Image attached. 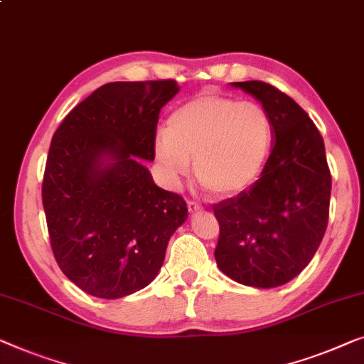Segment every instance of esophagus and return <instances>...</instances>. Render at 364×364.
Instances as JSON below:
<instances>
[{
  "instance_id": "34e87169",
  "label": "esophagus",
  "mask_w": 364,
  "mask_h": 364,
  "mask_svg": "<svg viewBox=\"0 0 364 364\" xmlns=\"http://www.w3.org/2000/svg\"><path fill=\"white\" fill-rule=\"evenodd\" d=\"M187 208H188V213H191V215H195V213L202 212V210H203L202 205L197 203V202H187Z\"/></svg>"
}]
</instances>
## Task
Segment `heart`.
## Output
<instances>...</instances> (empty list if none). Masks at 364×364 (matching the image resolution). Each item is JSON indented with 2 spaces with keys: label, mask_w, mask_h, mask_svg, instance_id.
Wrapping results in <instances>:
<instances>
[{
  "label": "heart",
  "mask_w": 364,
  "mask_h": 364,
  "mask_svg": "<svg viewBox=\"0 0 364 364\" xmlns=\"http://www.w3.org/2000/svg\"><path fill=\"white\" fill-rule=\"evenodd\" d=\"M272 144L269 114L255 102L203 92L182 105L157 133L154 156L171 181L187 176L217 197L247 191L264 167Z\"/></svg>",
  "instance_id": "heart-1"
}]
</instances>
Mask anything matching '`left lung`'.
<instances>
[{
	"label": "left lung",
	"instance_id": "obj_1",
	"mask_svg": "<svg viewBox=\"0 0 364 364\" xmlns=\"http://www.w3.org/2000/svg\"><path fill=\"white\" fill-rule=\"evenodd\" d=\"M271 118L272 146L250 191L215 205L220 271L243 286L274 289L312 261L328 223L331 176L323 138L299 105L269 83L233 82Z\"/></svg>",
	"mask_w": 364,
	"mask_h": 364
}]
</instances>
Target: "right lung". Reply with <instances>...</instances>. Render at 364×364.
Wrapping results in <instances>:
<instances>
[{
	"label": "right lung",
	"mask_w": 364,
	"mask_h": 364,
	"mask_svg": "<svg viewBox=\"0 0 364 364\" xmlns=\"http://www.w3.org/2000/svg\"><path fill=\"white\" fill-rule=\"evenodd\" d=\"M178 90L173 80L107 83L52 136L42 182L50 246L90 296L121 299L149 286L188 217L143 162L154 161L159 113Z\"/></svg>",
	"instance_id": "right-lung-1"
}]
</instances>
